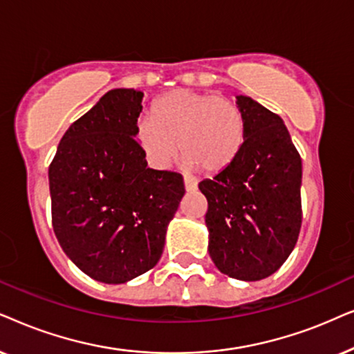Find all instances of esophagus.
<instances>
[{
	"label": "esophagus",
	"mask_w": 354,
	"mask_h": 354,
	"mask_svg": "<svg viewBox=\"0 0 354 354\" xmlns=\"http://www.w3.org/2000/svg\"><path fill=\"white\" fill-rule=\"evenodd\" d=\"M185 187H186L187 192L196 191L197 189V181L194 180V178H191V176H185Z\"/></svg>",
	"instance_id": "esophagus-1"
}]
</instances>
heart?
Listing matches in <instances>:
<instances>
[{
  "mask_svg": "<svg viewBox=\"0 0 354 354\" xmlns=\"http://www.w3.org/2000/svg\"><path fill=\"white\" fill-rule=\"evenodd\" d=\"M136 139L155 168L185 152L186 169L221 173L236 160L246 139V120L236 103L216 93L178 88L158 97L152 118H140Z\"/></svg>",
  "mask_w": 354,
  "mask_h": 354,
  "instance_id": "b5f03b06",
  "label": "heart"
}]
</instances>
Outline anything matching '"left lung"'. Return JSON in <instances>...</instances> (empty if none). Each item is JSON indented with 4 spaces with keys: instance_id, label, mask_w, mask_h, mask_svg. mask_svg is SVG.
<instances>
[{
    "instance_id": "obj_1",
    "label": "left lung",
    "mask_w": 354,
    "mask_h": 354,
    "mask_svg": "<svg viewBox=\"0 0 354 354\" xmlns=\"http://www.w3.org/2000/svg\"><path fill=\"white\" fill-rule=\"evenodd\" d=\"M246 139L214 180L199 183L209 209V254L236 280L267 279L283 266L301 230L303 165L283 120L251 97L238 95Z\"/></svg>"
}]
</instances>
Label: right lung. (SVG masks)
<instances>
[{
    "label": "right lung",
    "instance_id": "add662e5",
    "mask_svg": "<svg viewBox=\"0 0 354 354\" xmlns=\"http://www.w3.org/2000/svg\"><path fill=\"white\" fill-rule=\"evenodd\" d=\"M144 93L113 88L66 131L48 169L59 246L86 275L126 283L160 261L185 196L180 173L147 167L136 140Z\"/></svg>",
    "mask_w": 354,
    "mask_h": 354
}]
</instances>
